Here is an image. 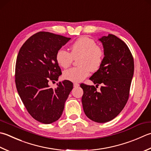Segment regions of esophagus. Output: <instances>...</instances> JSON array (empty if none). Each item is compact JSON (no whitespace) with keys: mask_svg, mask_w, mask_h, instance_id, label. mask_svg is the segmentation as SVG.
I'll return each mask as SVG.
<instances>
[{"mask_svg":"<svg viewBox=\"0 0 151 151\" xmlns=\"http://www.w3.org/2000/svg\"><path fill=\"white\" fill-rule=\"evenodd\" d=\"M73 85H74V87H78L80 86V84L78 83H76V82H75V83L73 84Z\"/></svg>","mask_w":151,"mask_h":151,"instance_id":"1","label":"esophagus"}]
</instances>
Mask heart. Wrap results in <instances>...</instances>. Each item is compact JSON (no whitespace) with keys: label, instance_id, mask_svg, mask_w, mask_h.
I'll return each mask as SVG.
<instances>
[{"label":"heart","instance_id":"1","mask_svg":"<svg viewBox=\"0 0 151 151\" xmlns=\"http://www.w3.org/2000/svg\"><path fill=\"white\" fill-rule=\"evenodd\" d=\"M70 53L64 49H60L56 54V61L60 67L66 69L73 63L74 59H78V67L68 69L63 73L65 78L78 82L87 77L90 70H98L104 59L103 49L97 46L93 40L87 37L78 38L70 47Z\"/></svg>","mask_w":151,"mask_h":151}]
</instances>
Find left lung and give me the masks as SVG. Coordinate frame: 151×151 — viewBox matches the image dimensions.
Instances as JSON below:
<instances>
[{"label":"left lung","instance_id":"left-lung-1","mask_svg":"<svg viewBox=\"0 0 151 151\" xmlns=\"http://www.w3.org/2000/svg\"><path fill=\"white\" fill-rule=\"evenodd\" d=\"M104 49V59L100 69L90 78L94 86L81 84L82 103L85 114L96 122L105 123L119 114L128 101L134 71V61L126 43L109 34L99 38Z\"/></svg>","mask_w":151,"mask_h":151}]
</instances>
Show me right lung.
I'll list each match as a JSON object with an SVG mask.
<instances>
[{"mask_svg": "<svg viewBox=\"0 0 151 151\" xmlns=\"http://www.w3.org/2000/svg\"><path fill=\"white\" fill-rule=\"evenodd\" d=\"M70 38L38 32L29 38L17 55L15 82L21 99L34 119L51 124L61 117L65 103L73 88L69 81L60 82L53 89L50 81L61 75L56 54Z\"/></svg>", "mask_w": 151, "mask_h": 151, "instance_id": "1", "label": "right lung"}]
</instances>
